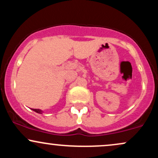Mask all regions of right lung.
Here are the masks:
<instances>
[{
	"label": "right lung",
	"mask_w": 158,
	"mask_h": 158,
	"mask_svg": "<svg viewBox=\"0 0 158 158\" xmlns=\"http://www.w3.org/2000/svg\"><path fill=\"white\" fill-rule=\"evenodd\" d=\"M32 110H33L34 111H35L36 113H39V114H41L42 113V111H41L40 109H36V108H32Z\"/></svg>",
	"instance_id": "obj_1"
}]
</instances>
